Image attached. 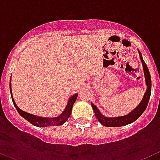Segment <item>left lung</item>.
Listing matches in <instances>:
<instances>
[{
	"instance_id": "1",
	"label": "left lung",
	"mask_w": 160,
	"mask_h": 160,
	"mask_svg": "<svg viewBox=\"0 0 160 160\" xmlns=\"http://www.w3.org/2000/svg\"><path fill=\"white\" fill-rule=\"evenodd\" d=\"M139 56H140L141 62H142V67H143V72L144 76H145V81H146L147 85V90L145 94H144L143 98H142V101L138 104V107L135 108L131 112L124 116L120 117H114V118H110V117H105L104 115L100 113L98 111V109L97 108L94 104L91 102V106L94 111L96 118H98V122L102 124V125L105 126V127H110V128H113V127H122V126H126L128 124L131 123V122H135V120L138 119L140 117L141 114L144 112V111L146 110L147 107H148V102L150 99V96H151V92H152V79H151V75H150V72L148 70V66H147L146 63L144 62L143 59L142 58V54L139 51Z\"/></svg>"
}]
</instances>
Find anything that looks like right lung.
<instances>
[{"instance_id": "add662e5", "label": "right lung", "mask_w": 160, "mask_h": 160, "mask_svg": "<svg viewBox=\"0 0 160 160\" xmlns=\"http://www.w3.org/2000/svg\"><path fill=\"white\" fill-rule=\"evenodd\" d=\"M9 87H10V93L11 96H12V100L13 102V105L15 108L17 109L18 112L19 113L21 116L23 117L24 118L29 121L30 123L32 125L36 126V127H41V128H45V127H52V126H60L64 124L65 122L67 121V119L70 118V114H71L72 108H73V105L75 102L76 99L78 98V94H73L70 98V99L68 101L67 105H66V108H65L64 111L58 117H54V118H46V117H39L37 115H33L32 114L25 112L19 108L17 106L16 102H14L13 98H12V89H11V79L10 82H9Z\"/></svg>"}]
</instances>
